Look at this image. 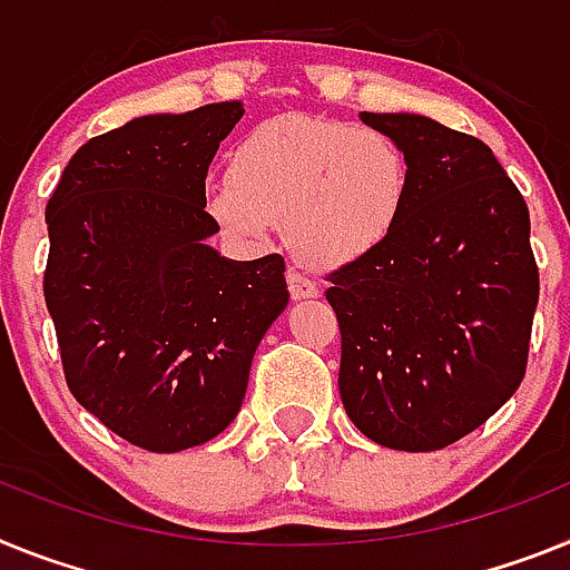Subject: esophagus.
<instances>
[{"mask_svg": "<svg viewBox=\"0 0 570 570\" xmlns=\"http://www.w3.org/2000/svg\"><path fill=\"white\" fill-rule=\"evenodd\" d=\"M286 284H289V292L295 301L318 298V284H315L309 275H304V272H298V269L286 272Z\"/></svg>", "mask_w": 570, "mask_h": 570, "instance_id": "obj_1", "label": "esophagus"}]
</instances>
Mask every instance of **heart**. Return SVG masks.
I'll list each match as a JSON object with an SVG mask.
<instances>
[{"label": "heart", "instance_id": "heart-1", "mask_svg": "<svg viewBox=\"0 0 570 570\" xmlns=\"http://www.w3.org/2000/svg\"><path fill=\"white\" fill-rule=\"evenodd\" d=\"M407 183L404 148L379 128L286 114L244 135L206 203L237 240L264 244L284 226L301 261L333 269L387 240Z\"/></svg>", "mask_w": 570, "mask_h": 570}]
</instances>
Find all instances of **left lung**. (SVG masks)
I'll return each mask as SVG.
<instances>
[{
    "label": "left lung",
    "instance_id": "1",
    "mask_svg": "<svg viewBox=\"0 0 570 570\" xmlns=\"http://www.w3.org/2000/svg\"><path fill=\"white\" fill-rule=\"evenodd\" d=\"M361 120L404 148L410 183L387 240L326 275L341 402L375 444L428 453L522 384L539 301L531 215L476 137L419 114Z\"/></svg>",
    "mask_w": 570,
    "mask_h": 570
}]
</instances>
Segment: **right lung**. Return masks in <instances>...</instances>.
I'll list each match as a JSON object with an SVG mask.
<instances>
[{"instance_id": "obj_1", "label": "right lung", "mask_w": 570, "mask_h": 570, "mask_svg": "<svg viewBox=\"0 0 570 570\" xmlns=\"http://www.w3.org/2000/svg\"><path fill=\"white\" fill-rule=\"evenodd\" d=\"M244 102L148 114L91 137L46 206V304L68 390L151 453L209 442L244 404L252 355L286 309L284 257L206 244V175Z\"/></svg>"}]
</instances>
